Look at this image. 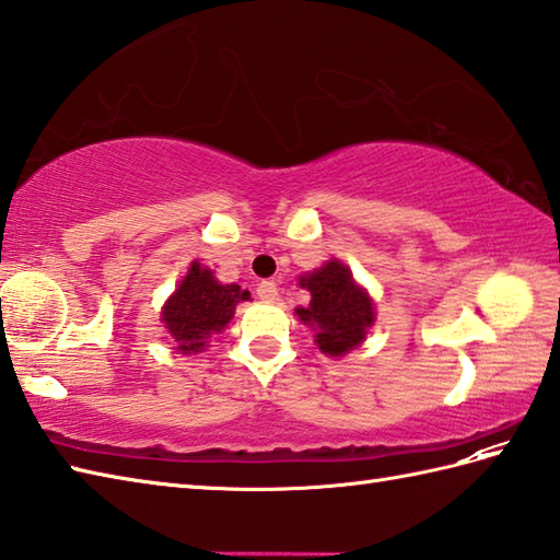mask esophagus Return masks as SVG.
<instances>
[{
    "label": "esophagus",
    "instance_id": "obj_1",
    "mask_svg": "<svg viewBox=\"0 0 560 560\" xmlns=\"http://www.w3.org/2000/svg\"><path fill=\"white\" fill-rule=\"evenodd\" d=\"M257 295H259V301H265V303H277V301H279L277 283H275V281L257 283Z\"/></svg>",
    "mask_w": 560,
    "mask_h": 560
}]
</instances>
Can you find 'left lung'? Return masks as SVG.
<instances>
[{
	"label": "left lung",
	"instance_id": "1",
	"mask_svg": "<svg viewBox=\"0 0 560 560\" xmlns=\"http://www.w3.org/2000/svg\"><path fill=\"white\" fill-rule=\"evenodd\" d=\"M301 285L310 291L307 307H298V317L315 329V341L322 353L341 358L365 341L374 324V303L365 289H360L353 275L339 259L301 277Z\"/></svg>",
	"mask_w": 560,
	"mask_h": 560
}]
</instances>
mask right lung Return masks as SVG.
I'll use <instances>...</instances> for the list:
<instances>
[{
    "label": "right lung",
    "instance_id": "add662e5",
    "mask_svg": "<svg viewBox=\"0 0 560 560\" xmlns=\"http://www.w3.org/2000/svg\"><path fill=\"white\" fill-rule=\"evenodd\" d=\"M248 298L250 293L238 283H219L212 269L192 262L174 295L164 303L162 322L176 341V350L188 355L200 353L210 336L231 322L236 305Z\"/></svg>",
    "mask_w": 560,
    "mask_h": 560
}]
</instances>
